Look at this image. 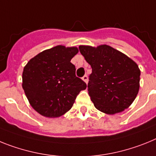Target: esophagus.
Segmentation results:
<instances>
[{"mask_svg": "<svg viewBox=\"0 0 156 156\" xmlns=\"http://www.w3.org/2000/svg\"><path fill=\"white\" fill-rule=\"evenodd\" d=\"M82 80H83L84 82H86V83H87V82H88V76H87V75H84V76L82 77Z\"/></svg>", "mask_w": 156, "mask_h": 156, "instance_id": "34e87169", "label": "esophagus"}]
</instances>
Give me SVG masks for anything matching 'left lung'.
<instances>
[{
  "label": "left lung",
  "mask_w": 156,
  "mask_h": 156,
  "mask_svg": "<svg viewBox=\"0 0 156 156\" xmlns=\"http://www.w3.org/2000/svg\"><path fill=\"white\" fill-rule=\"evenodd\" d=\"M79 51L92 67L88 92L95 108L114 115L130 106L140 88L137 64L107 44L80 45Z\"/></svg>",
  "instance_id": "left-lung-1"
}]
</instances>
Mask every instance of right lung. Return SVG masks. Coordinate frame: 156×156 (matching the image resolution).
Returning <instances> with one entry per match:
<instances>
[{
  "instance_id": "add662e5",
  "label": "right lung",
  "mask_w": 156,
  "mask_h": 156,
  "mask_svg": "<svg viewBox=\"0 0 156 156\" xmlns=\"http://www.w3.org/2000/svg\"><path fill=\"white\" fill-rule=\"evenodd\" d=\"M78 52L76 47L57 45L37 54L24 67L23 89L32 108L41 115H63L87 87L76 77L75 66L70 63Z\"/></svg>"
}]
</instances>
